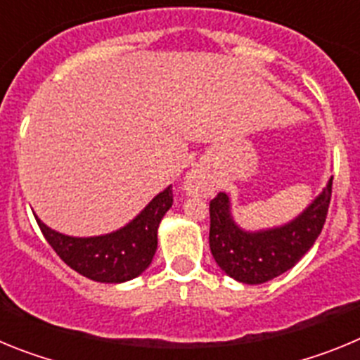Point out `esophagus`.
Wrapping results in <instances>:
<instances>
[{"mask_svg": "<svg viewBox=\"0 0 360 360\" xmlns=\"http://www.w3.org/2000/svg\"><path fill=\"white\" fill-rule=\"evenodd\" d=\"M186 191L189 195H195V193H207L209 191V182L205 174L198 173V171H193V173L187 174L186 178Z\"/></svg>", "mask_w": 360, "mask_h": 360, "instance_id": "obj_1", "label": "esophagus"}]
</instances>
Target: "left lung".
<instances>
[{
  "instance_id": "1",
  "label": "left lung",
  "mask_w": 360,
  "mask_h": 360,
  "mask_svg": "<svg viewBox=\"0 0 360 360\" xmlns=\"http://www.w3.org/2000/svg\"><path fill=\"white\" fill-rule=\"evenodd\" d=\"M332 180L292 221L265 231H245L232 219L231 198L219 193L209 203V245L225 274L247 285H262L290 270L311 249L328 214Z\"/></svg>"
}]
</instances>
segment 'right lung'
I'll return each instance as SVG.
<instances>
[{
    "label": "right lung",
    "mask_w": 360,
    "mask_h": 360,
    "mask_svg": "<svg viewBox=\"0 0 360 360\" xmlns=\"http://www.w3.org/2000/svg\"><path fill=\"white\" fill-rule=\"evenodd\" d=\"M171 205L173 189L169 186L128 225L110 234L90 238L66 236L34 216L50 247L70 269L98 283H124L141 276L151 265L157 252L158 225Z\"/></svg>",
    "instance_id": "1"
}]
</instances>
